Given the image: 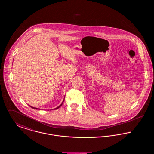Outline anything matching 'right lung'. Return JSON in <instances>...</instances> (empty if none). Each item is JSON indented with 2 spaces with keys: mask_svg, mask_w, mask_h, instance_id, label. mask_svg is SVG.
Instances as JSON below:
<instances>
[{
  "mask_svg": "<svg viewBox=\"0 0 154 154\" xmlns=\"http://www.w3.org/2000/svg\"><path fill=\"white\" fill-rule=\"evenodd\" d=\"M63 102H64V100L63 101V102L62 103V104L59 106H58V107H57V108H55V109H54V110H55V109H59L62 105V104H63ZM30 107H32V108H33V109H37V108H35V107H32V106H30Z\"/></svg>",
  "mask_w": 154,
  "mask_h": 154,
  "instance_id": "add662e5",
  "label": "right lung"
}]
</instances>
